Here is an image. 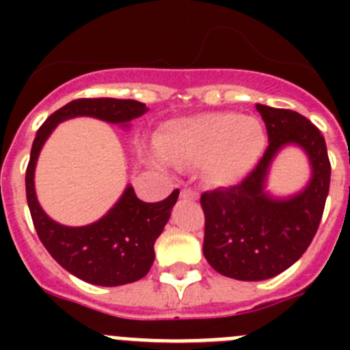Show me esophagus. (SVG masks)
<instances>
[{
    "instance_id": "1",
    "label": "esophagus",
    "mask_w": 350,
    "mask_h": 350,
    "mask_svg": "<svg viewBox=\"0 0 350 350\" xmlns=\"http://www.w3.org/2000/svg\"><path fill=\"white\" fill-rule=\"evenodd\" d=\"M180 196L187 198V200H198V193L194 189H191V187H184L180 191Z\"/></svg>"
}]
</instances>
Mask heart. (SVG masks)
Wrapping results in <instances>:
<instances>
[{
    "instance_id": "b5f03b06",
    "label": "heart",
    "mask_w": 350,
    "mask_h": 350,
    "mask_svg": "<svg viewBox=\"0 0 350 350\" xmlns=\"http://www.w3.org/2000/svg\"><path fill=\"white\" fill-rule=\"evenodd\" d=\"M267 144L254 117L213 112L166 122L156 135L161 156L172 165H203L215 184H234L254 168Z\"/></svg>"
}]
</instances>
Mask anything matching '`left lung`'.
I'll use <instances>...</instances> for the list:
<instances>
[{"mask_svg":"<svg viewBox=\"0 0 350 350\" xmlns=\"http://www.w3.org/2000/svg\"><path fill=\"white\" fill-rule=\"evenodd\" d=\"M268 147L256 168L231 187L202 194L203 254L210 267L237 280H265L295 265L314 240L326 205L332 165L321 131L301 113L256 105ZM289 143L308 152L312 177L301 193L275 200L264 193L267 168Z\"/></svg>","mask_w":350,"mask_h":350,"instance_id":"obj_1","label":"left lung"}]
</instances>
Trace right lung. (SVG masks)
Segmentation results:
<instances>
[{"label":"right lung","mask_w":350,"mask_h":350,"mask_svg":"<svg viewBox=\"0 0 350 350\" xmlns=\"http://www.w3.org/2000/svg\"><path fill=\"white\" fill-rule=\"evenodd\" d=\"M147 112L145 103L116 98H80L55 110L42 126L31 147L26 170V198L38 238L49 254L71 275L96 286H122L147 275L154 262V243L168 222L178 189L166 200L145 203L128 185L119 202L100 221L80 228H68L43 212L35 194V166L43 144L54 128L71 117L128 124Z\"/></svg>","instance_id":"add662e5"}]
</instances>
